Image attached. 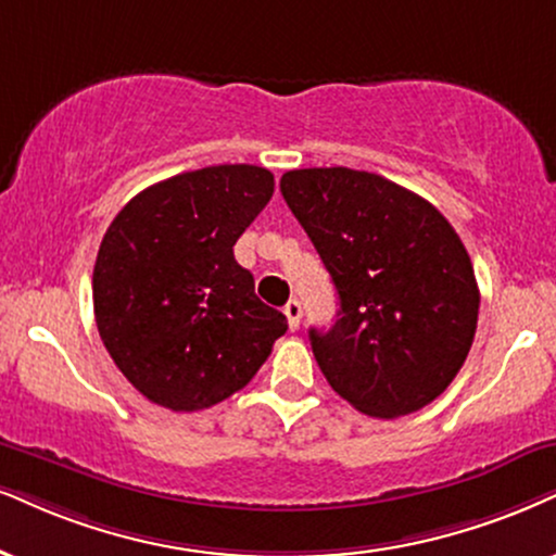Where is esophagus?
<instances>
[{
    "mask_svg": "<svg viewBox=\"0 0 556 556\" xmlns=\"http://www.w3.org/2000/svg\"><path fill=\"white\" fill-rule=\"evenodd\" d=\"M283 314H286V319H289V327H291V330H299V325H301V314H304V312H301V304H299L296 299H291L289 304L283 306Z\"/></svg>",
    "mask_w": 556,
    "mask_h": 556,
    "instance_id": "34e87169",
    "label": "esophagus"
}]
</instances>
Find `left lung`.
Here are the masks:
<instances>
[{
    "label": "left lung",
    "mask_w": 556,
    "mask_h": 556,
    "mask_svg": "<svg viewBox=\"0 0 556 556\" xmlns=\"http://www.w3.org/2000/svg\"><path fill=\"white\" fill-rule=\"evenodd\" d=\"M280 193L340 299L309 330L321 374L371 417H400L445 392L477 332L479 289L445 216L387 177L348 167L291 169Z\"/></svg>",
    "instance_id": "1"
}]
</instances>
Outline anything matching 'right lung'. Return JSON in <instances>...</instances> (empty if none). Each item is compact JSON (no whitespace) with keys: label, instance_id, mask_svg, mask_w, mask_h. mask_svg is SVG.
<instances>
[{"label":"right lung","instance_id":"1","mask_svg":"<svg viewBox=\"0 0 556 556\" xmlns=\"http://www.w3.org/2000/svg\"><path fill=\"white\" fill-rule=\"evenodd\" d=\"M255 164H218L141 190L102 237L98 332L121 374L173 413L214 407L250 383L289 321L255 296L235 244L273 198Z\"/></svg>","mask_w":556,"mask_h":556}]
</instances>
